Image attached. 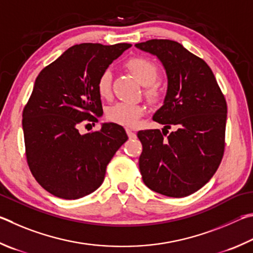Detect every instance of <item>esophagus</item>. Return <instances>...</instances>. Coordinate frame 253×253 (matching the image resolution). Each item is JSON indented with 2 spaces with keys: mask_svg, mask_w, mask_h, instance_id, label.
<instances>
[{
  "mask_svg": "<svg viewBox=\"0 0 253 253\" xmlns=\"http://www.w3.org/2000/svg\"><path fill=\"white\" fill-rule=\"evenodd\" d=\"M126 133H127V135H129L130 139H135L136 138V134L130 129H126Z\"/></svg>",
  "mask_w": 253,
  "mask_h": 253,
  "instance_id": "1",
  "label": "esophagus"
}]
</instances>
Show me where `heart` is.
<instances>
[{
	"instance_id": "b5f03b06",
	"label": "heart",
	"mask_w": 253,
	"mask_h": 253,
	"mask_svg": "<svg viewBox=\"0 0 253 253\" xmlns=\"http://www.w3.org/2000/svg\"><path fill=\"white\" fill-rule=\"evenodd\" d=\"M126 66L134 75L138 81L145 85L144 93L150 101H158L161 96V88L153 83L159 75V68L152 60L144 56H134L126 61ZM97 92L102 97H109L112 92V73L110 70H104L100 74L96 83ZM145 113L143 105L118 102L111 105L106 111L109 121L124 126H135L140 118Z\"/></svg>"
}]
</instances>
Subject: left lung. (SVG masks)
<instances>
[{
  "instance_id": "1",
  "label": "left lung",
  "mask_w": 253,
  "mask_h": 253,
  "mask_svg": "<svg viewBox=\"0 0 253 253\" xmlns=\"http://www.w3.org/2000/svg\"><path fill=\"white\" fill-rule=\"evenodd\" d=\"M135 46L157 55L168 75L165 104L153 115L165 129L138 132L142 180L163 196H190L213 176L223 158L227 101L210 66L180 43L153 39ZM171 126L177 130L167 135Z\"/></svg>"
}]
</instances>
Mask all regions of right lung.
<instances>
[{
    "mask_svg": "<svg viewBox=\"0 0 253 253\" xmlns=\"http://www.w3.org/2000/svg\"><path fill=\"white\" fill-rule=\"evenodd\" d=\"M130 46L77 44L35 80L22 113L25 156L31 173L53 196L75 200L94 192L103 182L106 166L127 140L115 123L85 134L79 127L99 122L103 109L97 79Z\"/></svg>",
    "mask_w": 253,
    "mask_h": 253,
    "instance_id": "1",
    "label": "right lung"
}]
</instances>
